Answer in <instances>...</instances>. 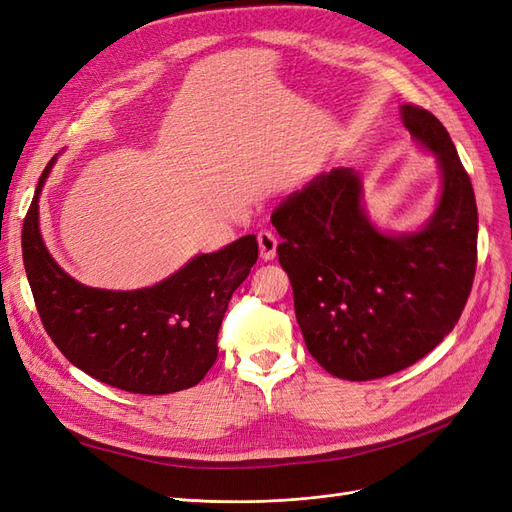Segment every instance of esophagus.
I'll return each mask as SVG.
<instances>
[{"label": "esophagus", "instance_id": "1", "mask_svg": "<svg viewBox=\"0 0 512 512\" xmlns=\"http://www.w3.org/2000/svg\"><path fill=\"white\" fill-rule=\"evenodd\" d=\"M258 247L262 260H273L277 254V237L269 230H262L258 235Z\"/></svg>", "mask_w": 512, "mask_h": 512}]
</instances>
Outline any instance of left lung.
<instances>
[{
	"mask_svg": "<svg viewBox=\"0 0 512 512\" xmlns=\"http://www.w3.org/2000/svg\"><path fill=\"white\" fill-rule=\"evenodd\" d=\"M414 143L440 168L431 218L412 232L371 222L354 168L320 173L271 215L309 354L329 374L361 382L423 359L453 331L476 271L472 181L446 128L425 108L399 106Z\"/></svg>",
	"mask_w": 512,
	"mask_h": 512,
	"instance_id": "obj_1",
	"label": "left lung"
}]
</instances>
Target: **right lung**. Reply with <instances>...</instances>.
<instances>
[{"label":"right lung","mask_w":512,"mask_h":512,"mask_svg":"<svg viewBox=\"0 0 512 512\" xmlns=\"http://www.w3.org/2000/svg\"><path fill=\"white\" fill-rule=\"evenodd\" d=\"M46 164L23 224V262L46 333L91 378L138 395L177 393L198 384L218 359L228 301L254 267L258 241L245 235L198 254L166 280L138 290L76 282L46 250L40 194Z\"/></svg>","instance_id":"right-lung-1"}]
</instances>
